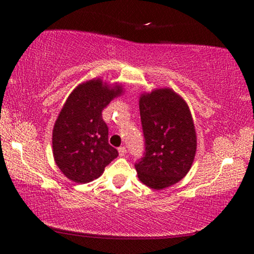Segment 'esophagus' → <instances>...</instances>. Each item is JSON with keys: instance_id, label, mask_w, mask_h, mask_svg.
Listing matches in <instances>:
<instances>
[{"instance_id": "1", "label": "esophagus", "mask_w": 254, "mask_h": 254, "mask_svg": "<svg viewBox=\"0 0 254 254\" xmlns=\"http://www.w3.org/2000/svg\"><path fill=\"white\" fill-rule=\"evenodd\" d=\"M118 153H119V156H125V154H127V148L119 147L118 148Z\"/></svg>"}]
</instances>
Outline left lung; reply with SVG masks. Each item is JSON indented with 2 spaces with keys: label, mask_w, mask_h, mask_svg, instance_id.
Listing matches in <instances>:
<instances>
[{
  "label": "left lung",
  "mask_w": 254,
  "mask_h": 254,
  "mask_svg": "<svg viewBox=\"0 0 254 254\" xmlns=\"http://www.w3.org/2000/svg\"><path fill=\"white\" fill-rule=\"evenodd\" d=\"M144 155L137 161V176L144 185L162 190L190 171L197 136L190 109L170 88L155 89L139 98Z\"/></svg>",
  "instance_id": "obj_1"
}]
</instances>
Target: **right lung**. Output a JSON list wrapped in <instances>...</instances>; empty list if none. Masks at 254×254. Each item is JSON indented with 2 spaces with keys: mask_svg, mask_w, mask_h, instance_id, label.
Listing matches in <instances>:
<instances>
[{
  "mask_svg": "<svg viewBox=\"0 0 254 254\" xmlns=\"http://www.w3.org/2000/svg\"><path fill=\"white\" fill-rule=\"evenodd\" d=\"M122 93L119 84L109 86L93 78L78 84L66 99L52 131V153L68 179L92 182L118 156L117 149L109 144V127L101 113Z\"/></svg>",
  "mask_w": 254,
  "mask_h": 254,
  "instance_id": "add662e5",
  "label": "right lung"
}]
</instances>
